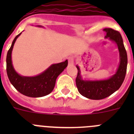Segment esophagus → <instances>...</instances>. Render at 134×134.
I'll use <instances>...</instances> for the list:
<instances>
[{
	"label": "esophagus",
	"instance_id": "34e87169",
	"mask_svg": "<svg viewBox=\"0 0 134 134\" xmlns=\"http://www.w3.org/2000/svg\"><path fill=\"white\" fill-rule=\"evenodd\" d=\"M68 64L69 65H73L74 64V59L72 57H69L68 58Z\"/></svg>",
	"mask_w": 134,
	"mask_h": 134
}]
</instances>
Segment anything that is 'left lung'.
Segmentation results:
<instances>
[{
    "instance_id": "obj_1",
    "label": "left lung",
    "mask_w": 134,
    "mask_h": 134,
    "mask_svg": "<svg viewBox=\"0 0 134 134\" xmlns=\"http://www.w3.org/2000/svg\"><path fill=\"white\" fill-rule=\"evenodd\" d=\"M103 31L106 32L105 39L115 43L119 51V64L115 73L107 79L85 80L82 77L80 67L76 65L78 74L76 84L78 91L83 97L93 100L105 99L118 91L122 85L127 70V55L122 37L119 32L111 28H105Z\"/></svg>"
}]
</instances>
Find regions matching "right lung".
<instances>
[{"instance_id":"right-lung-1","label":"right lung","mask_w":134,"mask_h":134,"mask_svg":"<svg viewBox=\"0 0 134 134\" xmlns=\"http://www.w3.org/2000/svg\"><path fill=\"white\" fill-rule=\"evenodd\" d=\"M38 27H43L37 25ZM22 33V32H21ZM21 33L16 35L12 42L7 55V72L10 83L21 94L29 97H41L48 95L54 89L57 77L68 66V60L60 63L53 64L43 72L34 76H25L19 74L15 70L12 62V51L16 39Z\"/></svg>"}]
</instances>
